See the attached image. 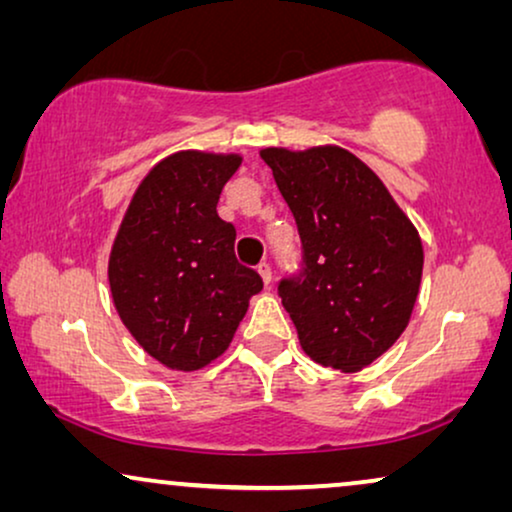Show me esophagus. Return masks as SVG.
Masks as SVG:
<instances>
[{
    "label": "esophagus",
    "mask_w": 512,
    "mask_h": 512,
    "mask_svg": "<svg viewBox=\"0 0 512 512\" xmlns=\"http://www.w3.org/2000/svg\"><path fill=\"white\" fill-rule=\"evenodd\" d=\"M256 270H258V275L263 277V282L265 284H270V279H272V268H270V263L268 261H261L256 265Z\"/></svg>",
    "instance_id": "obj_1"
}]
</instances>
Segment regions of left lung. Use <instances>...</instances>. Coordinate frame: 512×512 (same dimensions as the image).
<instances>
[{
    "label": "left lung",
    "mask_w": 512,
    "mask_h": 512,
    "mask_svg": "<svg viewBox=\"0 0 512 512\" xmlns=\"http://www.w3.org/2000/svg\"><path fill=\"white\" fill-rule=\"evenodd\" d=\"M296 219L303 261L277 293L312 361L354 373L408 326L422 282L415 226L377 174L340 146L263 149Z\"/></svg>",
    "instance_id": "left-lung-1"
}]
</instances>
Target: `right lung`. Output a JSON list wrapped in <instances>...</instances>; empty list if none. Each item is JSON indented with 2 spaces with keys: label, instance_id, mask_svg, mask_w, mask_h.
Listing matches in <instances>:
<instances>
[{
  "label": "right lung",
  "instance_id": "right-lung-1",
  "mask_svg": "<svg viewBox=\"0 0 512 512\" xmlns=\"http://www.w3.org/2000/svg\"><path fill=\"white\" fill-rule=\"evenodd\" d=\"M240 156L181 151L160 160L132 195L111 247L118 317L153 359L198 370L226 352L263 289L235 258V226L216 202Z\"/></svg>",
  "mask_w": 512,
  "mask_h": 512
}]
</instances>
